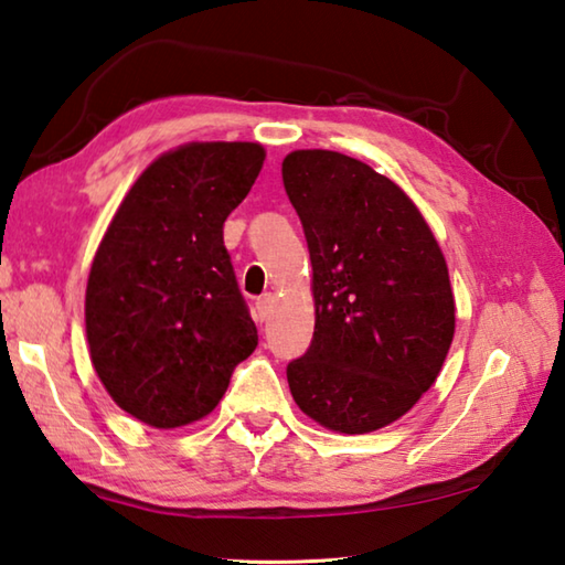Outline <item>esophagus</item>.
<instances>
[{
	"mask_svg": "<svg viewBox=\"0 0 565 565\" xmlns=\"http://www.w3.org/2000/svg\"><path fill=\"white\" fill-rule=\"evenodd\" d=\"M274 303H276L274 294H264V296H259V299H256V317H259L262 321L271 319V313H274Z\"/></svg>",
	"mask_w": 565,
	"mask_h": 565,
	"instance_id": "1",
	"label": "esophagus"
}]
</instances>
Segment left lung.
I'll list each match as a JSON object with an SVG mask.
<instances>
[{"label": "left lung", "instance_id": "1", "mask_svg": "<svg viewBox=\"0 0 565 565\" xmlns=\"http://www.w3.org/2000/svg\"><path fill=\"white\" fill-rule=\"evenodd\" d=\"M281 177L317 309L309 351L286 369L291 396L329 431H379L418 404L451 349L444 252L406 191L359 159L296 149Z\"/></svg>", "mask_w": 565, "mask_h": 565}]
</instances>
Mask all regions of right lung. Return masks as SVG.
Listing matches in <instances>:
<instances>
[{"instance_id":"1","label":"right lung","mask_w":565,"mask_h":565,"mask_svg":"<svg viewBox=\"0 0 565 565\" xmlns=\"http://www.w3.org/2000/svg\"><path fill=\"white\" fill-rule=\"evenodd\" d=\"M256 141H189L134 181L94 254L84 321L114 404L154 428L212 414L259 333L224 246L252 191Z\"/></svg>"}]
</instances>
